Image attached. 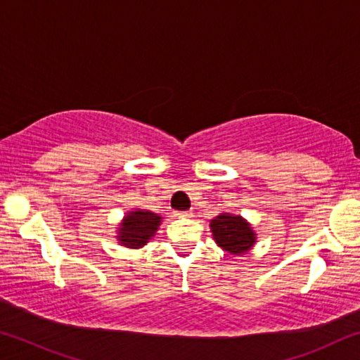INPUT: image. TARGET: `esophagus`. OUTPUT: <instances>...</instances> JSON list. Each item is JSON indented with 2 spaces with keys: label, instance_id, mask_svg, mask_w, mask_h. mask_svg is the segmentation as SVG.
<instances>
[{
  "label": "esophagus",
  "instance_id": "1",
  "mask_svg": "<svg viewBox=\"0 0 360 360\" xmlns=\"http://www.w3.org/2000/svg\"><path fill=\"white\" fill-rule=\"evenodd\" d=\"M176 214H178V216H182V217H192L193 211H192V210H187V211H179V212H176Z\"/></svg>",
  "mask_w": 360,
  "mask_h": 360
}]
</instances>
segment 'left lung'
Instances as JSON below:
<instances>
[{"mask_svg": "<svg viewBox=\"0 0 360 360\" xmlns=\"http://www.w3.org/2000/svg\"><path fill=\"white\" fill-rule=\"evenodd\" d=\"M210 227L217 246L230 254H246L255 243V231L241 216L222 212L212 219Z\"/></svg>", "mask_w": 360, "mask_h": 360, "instance_id": "1", "label": "left lung"}]
</instances>
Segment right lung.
<instances>
[{
  "label": "right lung",
  "instance_id": "1",
  "mask_svg": "<svg viewBox=\"0 0 360 360\" xmlns=\"http://www.w3.org/2000/svg\"><path fill=\"white\" fill-rule=\"evenodd\" d=\"M160 222L162 217L155 212L146 210L130 211L117 230V240L125 248H143L155 235Z\"/></svg>",
  "mask_w": 360,
  "mask_h": 360
}]
</instances>
